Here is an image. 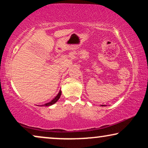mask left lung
Here are the masks:
<instances>
[{
  "label": "left lung",
  "instance_id": "8db88e82",
  "mask_svg": "<svg viewBox=\"0 0 148 148\" xmlns=\"http://www.w3.org/2000/svg\"><path fill=\"white\" fill-rule=\"evenodd\" d=\"M102 106H105V105H102Z\"/></svg>",
  "mask_w": 148,
  "mask_h": 148
}]
</instances>
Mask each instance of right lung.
<instances>
[{"label": "right lung", "instance_id": "1", "mask_svg": "<svg viewBox=\"0 0 148 148\" xmlns=\"http://www.w3.org/2000/svg\"><path fill=\"white\" fill-rule=\"evenodd\" d=\"M60 96H61V91L60 90V92H58V94H57V96H56L55 98L53 99V100H52L51 101H50V102L46 103V104H45L41 105V106H51V105H52V104H55V103L58 100V99L60 98Z\"/></svg>", "mask_w": 148, "mask_h": 148}]
</instances>
